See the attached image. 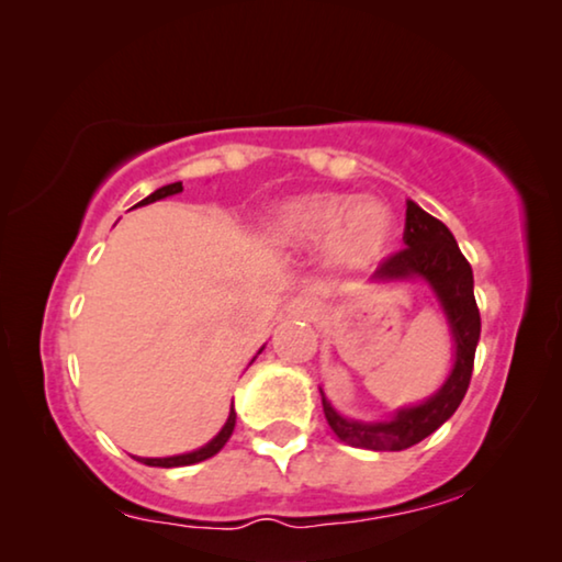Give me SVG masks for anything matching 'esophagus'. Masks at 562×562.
I'll return each instance as SVG.
<instances>
[{
	"instance_id": "esophagus-1",
	"label": "esophagus",
	"mask_w": 562,
	"mask_h": 562,
	"mask_svg": "<svg viewBox=\"0 0 562 562\" xmlns=\"http://www.w3.org/2000/svg\"><path fill=\"white\" fill-rule=\"evenodd\" d=\"M288 315L290 318H303V321H311L315 315V303L311 297H292L288 303Z\"/></svg>"
}]
</instances>
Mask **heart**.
Wrapping results in <instances>:
<instances>
[{"label": "heart", "instance_id": "b5f03b06", "mask_svg": "<svg viewBox=\"0 0 562 562\" xmlns=\"http://www.w3.org/2000/svg\"><path fill=\"white\" fill-rule=\"evenodd\" d=\"M270 234L288 247H313L323 238L326 259L338 270H367L386 255L394 216L384 203L346 193H303L270 211Z\"/></svg>", "mask_w": 562, "mask_h": 562}]
</instances>
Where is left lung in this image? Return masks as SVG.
I'll use <instances>...</instances> for the list:
<instances>
[{"mask_svg":"<svg viewBox=\"0 0 562 562\" xmlns=\"http://www.w3.org/2000/svg\"><path fill=\"white\" fill-rule=\"evenodd\" d=\"M402 241H405V249L386 257L371 280L392 282L423 278L428 282L440 300L450 334H453L456 363L446 384L430 400H425L423 405L397 409V415L384 423L346 420L330 407L326 394L321 392L323 413H326L330 430L353 448L405 450L425 440L456 413L471 382L473 357H476L481 336V315L476 297H473L471 265L465 262L448 226L430 216L428 211H423L415 201H407Z\"/></svg>","mask_w":562,"mask_h":562,"instance_id":"1","label":"left lung"}]
</instances>
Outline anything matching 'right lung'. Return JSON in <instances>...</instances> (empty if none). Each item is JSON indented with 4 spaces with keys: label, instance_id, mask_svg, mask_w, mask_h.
Listing matches in <instances>:
<instances>
[{
    "label": "right lung",
    "instance_id": "1",
    "mask_svg": "<svg viewBox=\"0 0 562 562\" xmlns=\"http://www.w3.org/2000/svg\"><path fill=\"white\" fill-rule=\"evenodd\" d=\"M180 191H183V183H170V186H162V188H157L155 193H149L145 201H139L137 205L155 203V201H160V199H168V195H176V193H180ZM234 425H236V413H234V402H232V413H228V420H226V425H224V428H221L218 436L213 438L211 442H205L203 448L193 450V453H183V456H170V458H137V461H139V463H145V465H160V469H176V465L201 463V461H205V458L216 456L218 450L226 446V440L232 438V432H234Z\"/></svg>",
    "mask_w": 562,
    "mask_h": 562
}]
</instances>
